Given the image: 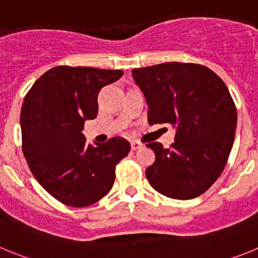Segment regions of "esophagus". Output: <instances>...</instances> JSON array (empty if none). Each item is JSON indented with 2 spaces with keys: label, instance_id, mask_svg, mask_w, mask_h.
I'll return each instance as SVG.
<instances>
[{
  "label": "esophagus",
  "instance_id": "34e87169",
  "mask_svg": "<svg viewBox=\"0 0 258 258\" xmlns=\"http://www.w3.org/2000/svg\"><path fill=\"white\" fill-rule=\"evenodd\" d=\"M131 147H132V150H133V151H136V150H140L141 147H142V145H141L140 142H132Z\"/></svg>",
  "mask_w": 258,
  "mask_h": 258
}]
</instances>
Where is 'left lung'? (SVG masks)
Here are the masks:
<instances>
[{"label": "left lung", "mask_w": 258, "mask_h": 258, "mask_svg": "<svg viewBox=\"0 0 258 258\" xmlns=\"http://www.w3.org/2000/svg\"><path fill=\"white\" fill-rule=\"evenodd\" d=\"M149 106V124H172L174 143L147 145L155 163L150 184L165 197L188 200L206 192L222 173L231 151L236 108L213 71L194 63H161L132 71Z\"/></svg>", "instance_id": "1"}]
</instances>
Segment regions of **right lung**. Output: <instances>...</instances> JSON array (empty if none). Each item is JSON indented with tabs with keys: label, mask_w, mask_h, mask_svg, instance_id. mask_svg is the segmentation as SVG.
<instances>
[{
	"label": "right lung",
	"mask_w": 258,
	"mask_h": 258,
	"mask_svg": "<svg viewBox=\"0 0 258 258\" xmlns=\"http://www.w3.org/2000/svg\"><path fill=\"white\" fill-rule=\"evenodd\" d=\"M120 70L60 66L45 72L27 93L20 112L23 154L38 183L60 203L86 207L115 182V166L131 145L120 137L88 145L81 132L98 113V94Z\"/></svg>",
	"instance_id": "1"
}]
</instances>
